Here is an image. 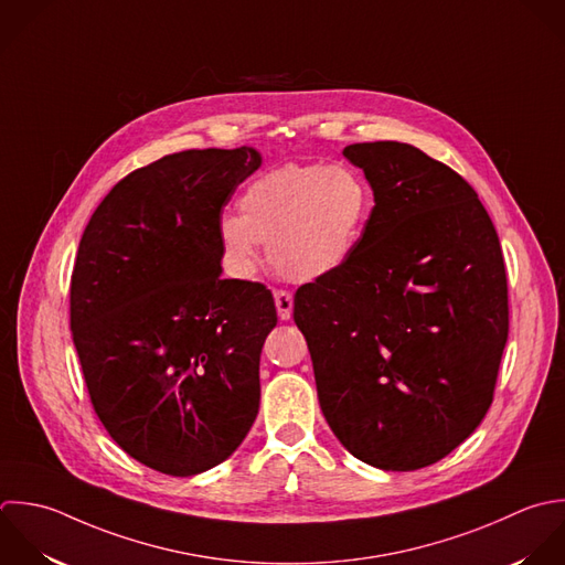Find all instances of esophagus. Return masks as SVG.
Masks as SVG:
<instances>
[{"mask_svg":"<svg viewBox=\"0 0 565 565\" xmlns=\"http://www.w3.org/2000/svg\"><path fill=\"white\" fill-rule=\"evenodd\" d=\"M275 306L281 321H288L292 315V292L288 290H275Z\"/></svg>","mask_w":565,"mask_h":565,"instance_id":"obj_1","label":"esophagus"}]
</instances>
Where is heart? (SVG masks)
Segmentation results:
<instances>
[{
    "label": "heart",
    "mask_w": 565,
    "mask_h": 565,
    "mask_svg": "<svg viewBox=\"0 0 565 565\" xmlns=\"http://www.w3.org/2000/svg\"><path fill=\"white\" fill-rule=\"evenodd\" d=\"M372 211V189L350 164H284L246 184L242 215H224L220 246L248 277L268 244L273 266L292 281L323 279L348 264Z\"/></svg>",
    "instance_id": "b5f03b06"
}]
</instances>
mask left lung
<instances>
[{
  "mask_svg": "<svg viewBox=\"0 0 565 565\" xmlns=\"http://www.w3.org/2000/svg\"><path fill=\"white\" fill-rule=\"evenodd\" d=\"M374 209L354 255L299 286L321 412L359 460L416 471L487 416L509 339L498 231L476 189L414 145L356 142Z\"/></svg>",
  "mask_w": 565,
  "mask_h": 565,
  "instance_id": "8db88e82",
  "label": "left lung"
}]
</instances>
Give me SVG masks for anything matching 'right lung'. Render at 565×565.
<instances>
[{
  "mask_svg": "<svg viewBox=\"0 0 565 565\" xmlns=\"http://www.w3.org/2000/svg\"><path fill=\"white\" fill-rule=\"evenodd\" d=\"M253 147L189 149L125 175L89 217L70 328L94 412L140 465L186 478L224 462L259 409L273 292L222 279V211Z\"/></svg>",
  "mask_w": 565,
  "mask_h": 565,
  "instance_id": "obj_1",
  "label": "right lung"
}]
</instances>
